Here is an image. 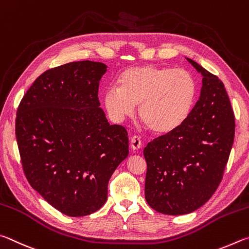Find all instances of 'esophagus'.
I'll use <instances>...</instances> for the list:
<instances>
[{"label":"esophagus","instance_id":"obj_1","mask_svg":"<svg viewBox=\"0 0 249 249\" xmlns=\"http://www.w3.org/2000/svg\"><path fill=\"white\" fill-rule=\"evenodd\" d=\"M141 146H142L141 139L139 138V137H137V136L132 137V138H131V149H132L133 151H138L139 149H140Z\"/></svg>","mask_w":249,"mask_h":249}]
</instances>
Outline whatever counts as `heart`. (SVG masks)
I'll use <instances>...</instances> for the list:
<instances>
[{
    "mask_svg": "<svg viewBox=\"0 0 249 249\" xmlns=\"http://www.w3.org/2000/svg\"><path fill=\"white\" fill-rule=\"evenodd\" d=\"M195 77L185 70L142 65L127 69L118 86L103 93V104L113 121L131 117L139 105V116L152 131L166 134L188 119L197 99Z\"/></svg>",
    "mask_w": 249,
    "mask_h": 249,
    "instance_id": "b5f03b06",
    "label": "heart"
}]
</instances>
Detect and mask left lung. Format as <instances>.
Listing matches in <instances>:
<instances>
[{
  "label": "left lung",
  "instance_id": "1",
  "mask_svg": "<svg viewBox=\"0 0 249 249\" xmlns=\"http://www.w3.org/2000/svg\"><path fill=\"white\" fill-rule=\"evenodd\" d=\"M202 75L198 102L180 128L154 139L143 151L145 199L155 211L188 214L214 194L232 150L235 119L220 78L186 58Z\"/></svg>",
  "mask_w": 249,
  "mask_h": 249
}]
</instances>
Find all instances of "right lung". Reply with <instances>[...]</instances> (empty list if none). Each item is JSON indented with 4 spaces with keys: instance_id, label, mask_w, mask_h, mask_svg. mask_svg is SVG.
<instances>
[{
    "instance_id": "1",
    "label": "right lung",
    "mask_w": 249,
    "mask_h": 249,
    "mask_svg": "<svg viewBox=\"0 0 249 249\" xmlns=\"http://www.w3.org/2000/svg\"><path fill=\"white\" fill-rule=\"evenodd\" d=\"M107 65L78 61L48 70L17 109L16 140L30 186L68 216L107 201L108 181L129 155L128 132L110 124L98 99Z\"/></svg>"
}]
</instances>
